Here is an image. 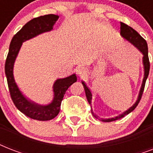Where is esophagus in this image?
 Here are the masks:
<instances>
[{"label":"esophagus","instance_id":"1","mask_svg":"<svg viewBox=\"0 0 153 153\" xmlns=\"http://www.w3.org/2000/svg\"><path fill=\"white\" fill-rule=\"evenodd\" d=\"M76 71L79 76H82V75H84L86 73V70L83 66H79L76 68Z\"/></svg>","mask_w":153,"mask_h":153}]
</instances>
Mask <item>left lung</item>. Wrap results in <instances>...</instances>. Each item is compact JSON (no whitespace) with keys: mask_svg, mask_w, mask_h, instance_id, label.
Listing matches in <instances>:
<instances>
[{"mask_svg":"<svg viewBox=\"0 0 153 153\" xmlns=\"http://www.w3.org/2000/svg\"><path fill=\"white\" fill-rule=\"evenodd\" d=\"M121 36L125 38L126 40H128L130 44H132L133 46L135 47L136 48L138 49V51H140V52L143 55L142 58V62L143 66H144V78H143L142 84H141V86H140V91H139V94H138L137 99L136 101V102L132 105L131 107H129L127 110H126L125 112H123L122 114H119L118 116L114 117H111V118H99V117L98 115H96L95 114H94L93 110L91 109V113L93 114V116L95 117V118L98 119L102 121H104V122H110V121H116V120H118V119H121L122 117L128 114L129 113L133 111V109H135L136 107L137 106L138 103L140 102V98H141V96L143 94V91H144V89H145V82L147 80V78L149 76V68H150V64H149V55H148V45L147 43L145 41V39H143L142 37L140 36V34H138V32L137 31L132 28L131 27L128 26L126 24L121 22ZM82 84L83 85L84 89H85V93H86V98H87V101H88L89 104L91 105V101H92V94H91V90L89 89V87L86 86V84L83 81H82Z\"/></svg>","mask_w":153,"mask_h":153,"instance_id":"1","label":"left lung"}]
</instances>
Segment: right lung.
<instances>
[{"label": "right lung", "mask_w": 153, "mask_h": 153, "mask_svg": "<svg viewBox=\"0 0 153 153\" xmlns=\"http://www.w3.org/2000/svg\"><path fill=\"white\" fill-rule=\"evenodd\" d=\"M59 17V16L54 14L41 16L32 19L25 25L12 39L4 66L8 89L14 105L26 116L38 121H49L59 114L66 91L70 86L77 81L76 74H73L63 79H56L53 84L54 97L51 102L48 105H40L28 99L21 92L14 79L13 67L23 43L38 35L51 31Z\"/></svg>", "instance_id": "1"}]
</instances>
